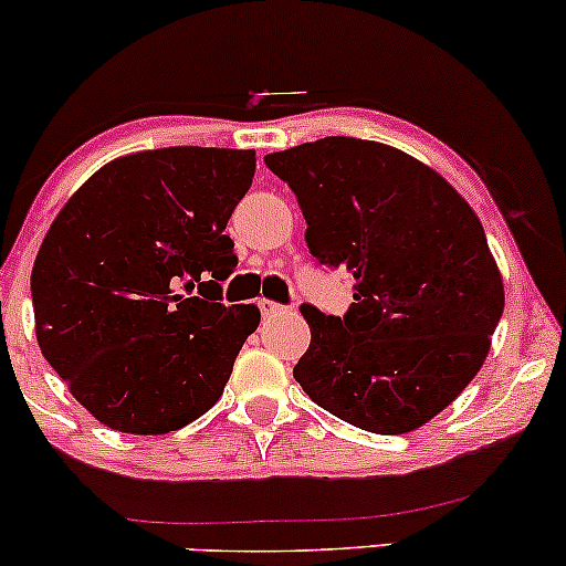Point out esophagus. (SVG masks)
<instances>
[{
  "mask_svg": "<svg viewBox=\"0 0 566 566\" xmlns=\"http://www.w3.org/2000/svg\"><path fill=\"white\" fill-rule=\"evenodd\" d=\"M258 305H261L265 319H271V316H279V314H284V311H287V308H284V305L269 301V297H261V301H258Z\"/></svg>",
  "mask_w": 566,
  "mask_h": 566,
  "instance_id": "obj_1",
  "label": "esophagus"
}]
</instances>
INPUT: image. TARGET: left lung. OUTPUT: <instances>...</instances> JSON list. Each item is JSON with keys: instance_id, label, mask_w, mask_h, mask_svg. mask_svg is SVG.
<instances>
[{"instance_id": "obj_1", "label": "left lung", "mask_w": 566, "mask_h": 566, "mask_svg": "<svg viewBox=\"0 0 566 566\" xmlns=\"http://www.w3.org/2000/svg\"><path fill=\"white\" fill-rule=\"evenodd\" d=\"M295 191L311 255L354 276L348 314L303 305L295 380L369 433H409L484 365L505 292L482 220L437 170L386 143L322 138L265 157Z\"/></svg>"}]
</instances>
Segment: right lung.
<instances>
[{"label": "right lung", "mask_w": 566, "mask_h": 566, "mask_svg": "<svg viewBox=\"0 0 566 566\" xmlns=\"http://www.w3.org/2000/svg\"><path fill=\"white\" fill-rule=\"evenodd\" d=\"M252 178L255 151L157 148L103 165L57 212L31 271L36 343L103 426L159 437L220 399L261 324L258 305L216 303Z\"/></svg>", "instance_id": "1"}]
</instances>
